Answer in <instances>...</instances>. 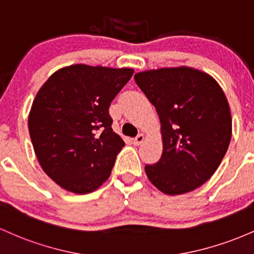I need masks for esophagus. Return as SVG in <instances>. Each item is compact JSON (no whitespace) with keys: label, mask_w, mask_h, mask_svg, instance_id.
Listing matches in <instances>:
<instances>
[{"label":"esophagus","mask_w":254,"mask_h":254,"mask_svg":"<svg viewBox=\"0 0 254 254\" xmlns=\"http://www.w3.org/2000/svg\"><path fill=\"white\" fill-rule=\"evenodd\" d=\"M145 139H146V136H145V134H139L138 136H135L134 139H133V144L134 145H141L142 142H144Z\"/></svg>","instance_id":"1"}]
</instances>
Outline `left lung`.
<instances>
[{
  "label": "left lung",
  "instance_id": "8db88e82",
  "mask_svg": "<svg viewBox=\"0 0 254 254\" xmlns=\"http://www.w3.org/2000/svg\"><path fill=\"white\" fill-rule=\"evenodd\" d=\"M134 80L155 105L163 151L145 165L151 184L168 195L194 190L215 174L232 139V114L210 74L180 65L139 72Z\"/></svg>",
  "mask_w": 254,
  "mask_h": 254
}]
</instances>
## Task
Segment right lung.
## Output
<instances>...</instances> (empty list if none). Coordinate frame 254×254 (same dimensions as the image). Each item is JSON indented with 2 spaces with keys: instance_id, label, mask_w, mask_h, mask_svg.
I'll use <instances>...</instances> for the list:
<instances>
[{
  "instance_id": "add662e5",
  "label": "right lung",
  "mask_w": 254,
  "mask_h": 254,
  "mask_svg": "<svg viewBox=\"0 0 254 254\" xmlns=\"http://www.w3.org/2000/svg\"><path fill=\"white\" fill-rule=\"evenodd\" d=\"M132 68L70 64L42 85L28 114L33 150L60 187L87 194L109 179L125 141L113 130L109 105Z\"/></svg>"
}]
</instances>
